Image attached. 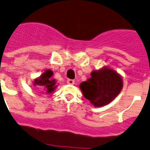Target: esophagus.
Returning a JSON list of instances; mask_svg holds the SVG:
<instances>
[{
	"label": "esophagus",
	"instance_id": "1",
	"mask_svg": "<svg viewBox=\"0 0 150 150\" xmlns=\"http://www.w3.org/2000/svg\"><path fill=\"white\" fill-rule=\"evenodd\" d=\"M67 83L70 84V85H74V80H70V79H69V80H67Z\"/></svg>",
	"mask_w": 150,
	"mask_h": 150
}]
</instances>
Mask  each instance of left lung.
Wrapping results in <instances>:
<instances>
[{
  "label": "left lung",
  "mask_w": 150,
  "mask_h": 150,
  "mask_svg": "<svg viewBox=\"0 0 150 150\" xmlns=\"http://www.w3.org/2000/svg\"><path fill=\"white\" fill-rule=\"evenodd\" d=\"M91 77L80 84L83 96L96 107L109 104L120 93L122 79L115 70L104 67L93 70Z\"/></svg>",
  "instance_id": "8db88e82"
}]
</instances>
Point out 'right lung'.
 <instances>
[{
  "instance_id": "1",
  "label": "right lung",
  "mask_w": 150,
  "mask_h": 150,
  "mask_svg": "<svg viewBox=\"0 0 150 150\" xmlns=\"http://www.w3.org/2000/svg\"><path fill=\"white\" fill-rule=\"evenodd\" d=\"M53 74H54L53 71L50 70H45L39 77L36 78L34 80L33 86H37L38 87L40 86V88L44 89L47 93H52L57 87L56 80L54 79H52Z\"/></svg>"
}]
</instances>
